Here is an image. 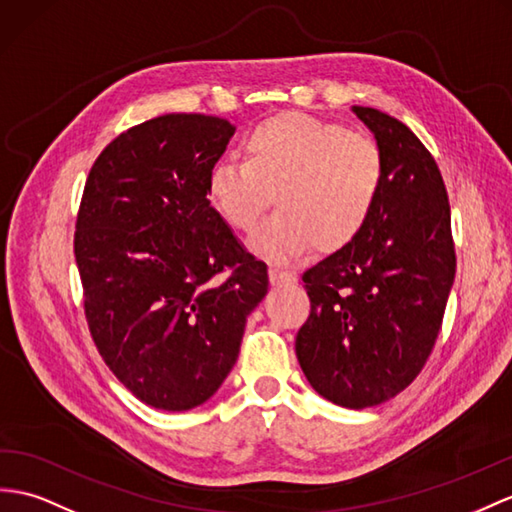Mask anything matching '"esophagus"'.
<instances>
[{
    "mask_svg": "<svg viewBox=\"0 0 512 512\" xmlns=\"http://www.w3.org/2000/svg\"><path fill=\"white\" fill-rule=\"evenodd\" d=\"M269 280L273 286H282V284H295L297 276L293 271H286L280 267H269Z\"/></svg>",
    "mask_w": 512,
    "mask_h": 512,
    "instance_id": "obj_1",
    "label": "esophagus"
}]
</instances>
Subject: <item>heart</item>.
Here are the masks:
<instances>
[{"label":"heart","mask_w":512,"mask_h":512,"mask_svg":"<svg viewBox=\"0 0 512 512\" xmlns=\"http://www.w3.org/2000/svg\"><path fill=\"white\" fill-rule=\"evenodd\" d=\"M245 160H219L208 199L228 226L252 232L273 204L280 210L254 234L260 256L286 263L339 252L365 230L384 186L378 143L302 112L260 121L243 139Z\"/></svg>","instance_id":"obj_1"}]
</instances>
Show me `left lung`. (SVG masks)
<instances>
[{
    "label": "left lung",
    "instance_id": "8db88e82",
    "mask_svg": "<svg viewBox=\"0 0 512 512\" xmlns=\"http://www.w3.org/2000/svg\"><path fill=\"white\" fill-rule=\"evenodd\" d=\"M384 158L378 206L358 239L310 267V315L295 354L328 402L391 400L426 365L456 276L450 202L432 154L408 126L352 106Z\"/></svg>",
    "mask_w": 512,
    "mask_h": 512
}]
</instances>
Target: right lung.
Masks as SVG:
<instances>
[{"label": "right lung", "instance_id": "1", "mask_svg": "<svg viewBox=\"0 0 512 512\" xmlns=\"http://www.w3.org/2000/svg\"><path fill=\"white\" fill-rule=\"evenodd\" d=\"M232 134L226 119L186 112L130 128L95 160L78 213L73 249L97 350L141 402L171 413L217 393L267 295V265L208 199Z\"/></svg>", "mask_w": 512, "mask_h": 512}]
</instances>
